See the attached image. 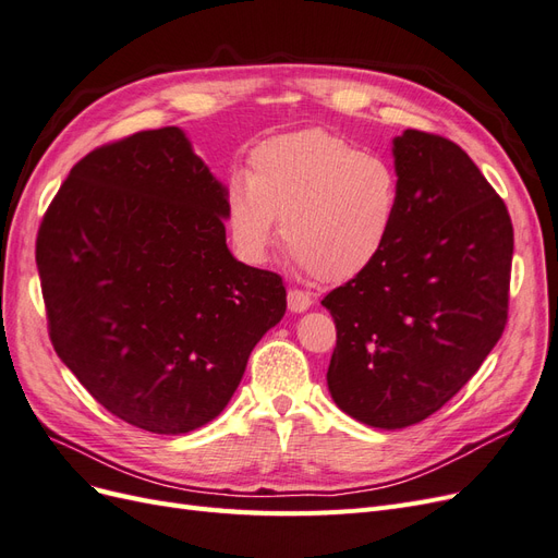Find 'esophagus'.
Segmentation results:
<instances>
[{
  "instance_id": "1",
  "label": "esophagus",
  "mask_w": 558,
  "mask_h": 558,
  "mask_svg": "<svg viewBox=\"0 0 558 558\" xmlns=\"http://www.w3.org/2000/svg\"><path fill=\"white\" fill-rule=\"evenodd\" d=\"M312 295L305 293V291H298V289H291L289 291V310L300 314V312H307L312 307Z\"/></svg>"
}]
</instances>
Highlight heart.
<instances>
[{
	"label": "heart",
	"instance_id": "b5f03b06",
	"mask_svg": "<svg viewBox=\"0 0 558 558\" xmlns=\"http://www.w3.org/2000/svg\"><path fill=\"white\" fill-rule=\"evenodd\" d=\"M400 209L393 165L326 130H302L253 148L248 172L226 183L234 246L263 263L277 238L320 281H347L373 265Z\"/></svg>",
	"mask_w": 558,
	"mask_h": 558
}]
</instances>
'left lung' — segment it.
<instances>
[{"label": "left lung", "mask_w": 558, "mask_h": 558, "mask_svg": "<svg viewBox=\"0 0 558 558\" xmlns=\"http://www.w3.org/2000/svg\"><path fill=\"white\" fill-rule=\"evenodd\" d=\"M391 240L324 305L337 328L328 388L361 424L396 430L442 408L508 324V207L461 146L421 130L393 140Z\"/></svg>", "instance_id": "8db88e82"}]
</instances>
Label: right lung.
I'll return each mask as SVG.
<instances>
[{
  "instance_id": "add662e5",
  "label": "right lung",
  "mask_w": 558,
  "mask_h": 558,
  "mask_svg": "<svg viewBox=\"0 0 558 558\" xmlns=\"http://www.w3.org/2000/svg\"><path fill=\"white\" fill-rule=\"evenodd\" d=\"M48 335L88 393L125 424L181 435L238 391L286 312L279 275L226 244V185L179 128L78 160L37 238Z\"/></svg>"
}]
</instances>
